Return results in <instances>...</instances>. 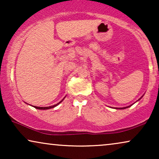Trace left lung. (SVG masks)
Returning <instances> with one entry per match:
<instances>
[{
	"mask_svg": "<svg viewBox=\"0 0 159 159\" xmlns=\"http://www.w3.org/2000/svg\"><path fill=\"white\" fill-rule=\"evenodd\" d=\"M143 97V96L141 97L139 99V100H140L141 98H142ZM139 100H138V101H139ZM133 104H134V103H133ZM132 105H130V106H127V107H123V108H116V109H125V108H129V107H130V106H131Z\"/></svg>",
	"mask_w": 159,
	"mask_h": 159,
	"instance_id": "left-lung-1",
	"label": "left lung"
}]
</instances>
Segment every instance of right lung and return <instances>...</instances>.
<instances>
[{
  "label": "right lung",
  "mask_w": 159,
  "mask_h": 159,
  "mask_svg": "<svg viewBox=\"0 0 159 159\" xmlns=\"http://www.w3.org/2000/svg\"><path fill=\"white\" fill-rule=\"evenodd\" d=\"M65 98V97L64 98H63L61 101L59 103H56V104H55V105H53V106H48V107H38V106H33V107L34 108H37V109H40V110H46V109H50V108H54V107H56V106H57L58 104L59 103H61V102L64 101V99Z\"/></svg>",
  "instance_id": "add662e5"
}]
</instances>
